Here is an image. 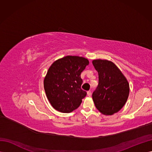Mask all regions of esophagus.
I'll return each mask as SVG.
<instances>
[{
	"instance_id": "34e87169",
	"label": "esophagus",
	"mask_w": 152,
	"mask_h": 152,
	"mask_svg": "<svg viewBox=\"0 0 152 152\" xmlns=\"http://www.w3.org/2000/svg\"><path fill=\"white\" fill-rule=\"evenodd\" d=\"M87 96H91V91H87Z\"/></svg>"
}]
</instances>
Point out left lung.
<instances>
[{"label": "left lung", "mask_w": 152, "mask_h": 152, "mask_svg": "<svg viewBox=\"0 0 152 152\" xmlns=\"http://www.w3.org/2000/svg\"><path fill=\"white\" fill-rule=\"evenodd\" d=\"M93 65L99 76L98 87L92 96L93 102L101 113L112 115L126 104L129 94V85L113 62L95 59Z\"/></svg>", "instance_id": "1"}]
</instances>
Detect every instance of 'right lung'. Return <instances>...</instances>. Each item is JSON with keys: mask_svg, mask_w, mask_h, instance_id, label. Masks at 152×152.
Segmentation results:
<instances>
[{"mask_svg": "<svg viewBox=\"0 0 152 152\" xmlns=\"http://www.w3.org/2000/svg\"><path fill=\"white\" fill-rule=\"evenodd\" d=\"M89 65L88 59L67 56L55 61L44 78V87L52 107L62 113H70L79 107L86 91L81 89V72Z\"/></svg>", "mask_w": 152, "mask_h": 152, "instance_id": "1", "label": "right lung"}]
</instances>
